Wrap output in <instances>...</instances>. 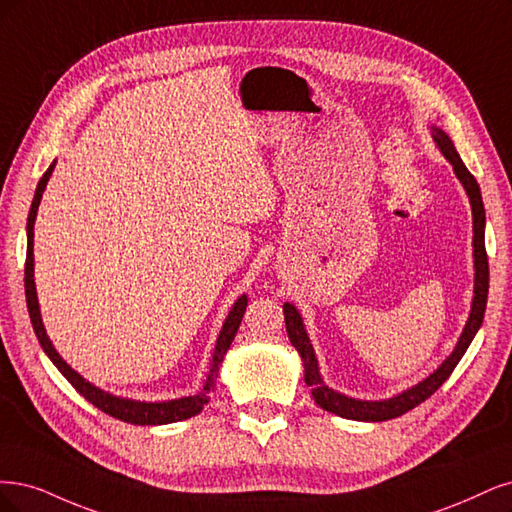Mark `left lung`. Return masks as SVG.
I'll return each mask as SVG.
<instances>
[{"label": "left lung", "mask_w": 512, "mask_h": 512, "mask_svg": "<svg viewBox=\"0 0 512 512\" xmlns=\"http://www.w3.org/2000/svg\"><path fill=\"white\" fill-rule=\"evenodd\" d=\"M432 138L436 146L440 148V153L449 159L453 166L455 176L459 178V183L464 185L468 197H470V206H472V246H474V298H472V308H470V317L466 321L464 332H461L453 353L442 361L440 368L430 374L427 378L415 387H410L398 395H393L389 400H355L349 398V395H342L334 391L332 387H327L323 383V378L319 374V364H317V355L315 349H312L310 338L306 334V327L302 323V315L293 304L285 302L283 312H285V323H287V334L291 344L295 346V351L300 353L304 361V381L312 391V398L315 402L327 410L334 412L338 417L344 419H353V421H387L402 417L404 412L412 410L425 402L430 395L447 381L455 366L459 364V359L464 357L466 349L470 346L472 338L476 336L478 327L483 323L485 317V306H487V291H489V263H487V251H485V206H483V197H481V187H478L476 178L468 172L464 166V161L457 155L455 146L451 138L444 134L440 127H432Z\"/></svg>", "instance_id": "left-lung-1"}]
</instances>
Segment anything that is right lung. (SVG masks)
I'll return each instance as SVG.
<instances>
[{"label": "right lung", "mask_w": 512, "mask_h": 512, "mask_svg": "<svg viewBox=\"0 0 512 512\" xmlns=\"http://www.w3.org/2000/svg\"><path fill=\"white\" fill-rule=\"evenodd\" d=\"M55 170V161L48 166L44 176L40 178V183L36 187L34 202H31L29 208V217H27V259H25V298H27V310H29V319L31 325H34V332L38 336V342L48 355V359L59 368V372L68 378L72 387L82 395V398L89 400L93 406L100 408L106 415L125 421V423H134V425H166V423H176V421H185L189 417H195L197 412H202V408L210 400V391L214 389V383H217L219 368L223 364V357L229 349V344L234 342L236 332L240 327V321L244 317V310L249 300L246 295H240V298L234 302L232 310L221 327V334L217 338V344H214V353L210 359V372L206 376L204 389L197 391L195 395H187V398H178V400H166V402H140V400H127L119 398V395H112L100 387L91 385L85 381L76 370H72L68 364H65L63 357L57 353L53 346L51 338L46 336V329L40 317V306H38V293H36V283H34V223H36V214L38 206L42 200V193L46 189L48 178H51Z\"/></svg>", "instance_id": "right-lung-1"}]
</instances>
